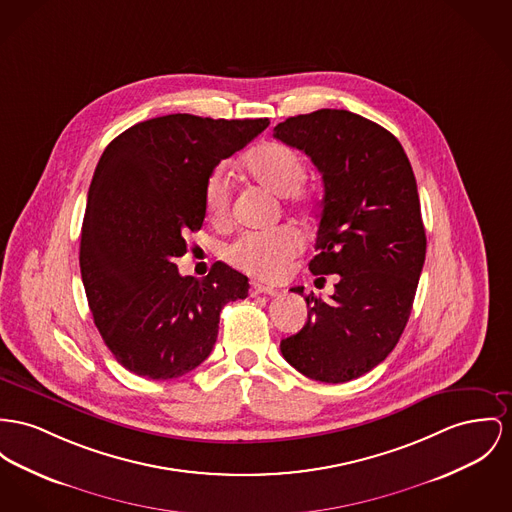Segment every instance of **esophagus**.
<instances>
[{"instance_id":"1","label":"esophagus","mask_w":512,"mask_h":512,"mask_svg":"<svg viewBox=\"0 0 512 512\" xmlns=\"http://www.w3.org/2000/svg\"><path fill=\"white\" fill-rule=\"evenodd\" d=\"M279 289H275L272 285H264L260 281H252L250 285V295H277Z\"/></svg>"}]
</instances>
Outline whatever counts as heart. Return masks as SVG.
Returning a JSON list of instances; mask_svg holds the SVG:
<instances>
[{
	"label": "heart",
	"instance_id": "b5f03b06",
	"mask_svg": "<svg viewBox=\"0 0 512 512\" xmlns=\"http://www.w3.org/2000/svg\"><path fill=\"white\" fill-rule=\"evenodd\" d=\"M244 171L256 184L275 196L287 198L289 204L303 211L314 204V192L303 186L307 176L305 157L291 145L268 141L254 147L244 157ZM204 205L213 223H225L229 219L231 190L221 169L207 178ZM299 248V235L289 227H279L273 231L242 233L227 246L225 256L242 272L273 281L285 275Z\"/></svg>",
	"mask_w": 512,
	"mask_h": 512
}]
</instances>
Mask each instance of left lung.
<instances>
[{"label":"left lung","mask_w":512,"mask_h":512,"mask_svg":"<svg viewBox=\"0 0 512 512\" xmlns=\"http://www.w3.org/2000/svg\"><path fill=\"white\" fill-rule=\"evenodd\" d=\"M273 137L305 151L322 172L308 268L318 279L338 275L328 301L308 295L307 324L279 347L308 378L347 382L382 363L408 324L427 248L415 176L400 141L349 110L287 118Z\"/></svg>","instance_id":"left-lung-1"}]
</instances>
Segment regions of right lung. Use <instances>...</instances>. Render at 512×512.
I'll use <instances>...</instances> for the list:
<instances>
[{
    "label": "right lung",
    "mask_w": 512,
    "mask_h": 512,
    "mask_svg": "<svg viewBox=\"0 0 512 512\" xmlns=\"http://www.w3.org/2000/svg\"><path fill=\"white\" fill-rule=\"evenodd\" d=\"M270 126L268 118L169 114L108 143L93 174L79 266L106 347L137 376L169 380L209 357L221 308L246 299L248 277L215 262L182 277L186 233L204 225L207 178Z\"/></svg>",
    "instance_id": "right-lung-1"
}]
</instances>
